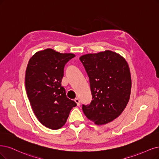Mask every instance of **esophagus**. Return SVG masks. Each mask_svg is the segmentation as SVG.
Returning a JSON list of instances; mask_svg holds the SVG:
<instances>
[{
	"instance_id": "obj_1",
	"label": "esophagus",
	"mask_w": 159,
	"mask_h": 159,
	"mask_svg": "<svg viewBox=\"0 0 159 159\" xmlns=\"http://www.w3.org/2000/svg\"><path fill=\"white\" fill-rule=\"evenodd\" d=\"M75 102H76V104H77V105H80V99L79 98H75Z\"/></svg>"
}]
</instances>
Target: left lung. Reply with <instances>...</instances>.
Listing matches in <instances>:
<instances>
[{"mask_svg":"<svg viewBox=\"0 0 159 159\" xmlns=\"http://www.w3.org/2000/svg\"><path fill=\"white\" fill-rule=\"evenodd\" d=\"M80 60L89 77L92 96L89 105H83L84 115L97 125L113 121L130 99L132 81L128 63L110 50L85 54Z\"/></svg>","mask_w":159,"mask_h":159,"instance_id":"1","label":"left lung"}]
</instances>
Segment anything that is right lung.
<instances>
[{"label": "right lung", "instance_id": "obj_1", "mask_svg": "<svg viewBox=\"0 0 159 159\" xmlns=\"http://www.w3.org/2000/svg\"><path fill=\"white\" fill-rule=\"evenodd\" d=\"M75 56L47 48L35 53L27 65L25 81L29 102L39 122L52 130L66 124L70 111L76 106L61 86L65 65Z\"/></svg>", "mask_w": 159, "mask_h": 159}]
</instances>
